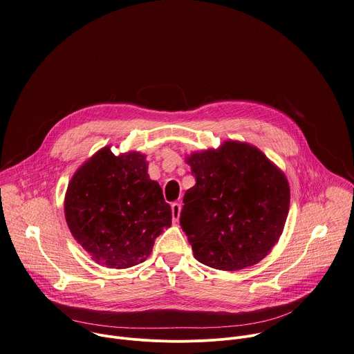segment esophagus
Segmentation results:
<instances>
[{
  "label": "esophagus",
  "mask_w": 354,
  "mask_h": 354,
  "mask_svg": "<svg viewBox=\"0 0 354 354\" xmlns=\"http://www.w3.org/2000/svg\"><path fill=\"white\" fill-rule=\"evenodd\" d=\"M180 212H181V203H178V202L171 203V216H173V221H178V218H180Z\"/></svg>",
  "instance_id": "34e87169"
}]
</instances>
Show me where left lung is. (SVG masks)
Segmentation results:
<instances>
[{"label": "left lung", "mask_w": 354, "mask_h": 354, "mask_svg": "<svg viewBox=\"0 0 354 354\" xmlns=\"http://www.w3.org/2000/svg\"><path fill=\"white\" fill-rule=\"evenodd\" d=\"M196 184L184 195L181 228L205 266L235 271L264 259L289 212L283 171L260 149L224 141L185 158Z\"/></svg>", "instance_id": "8db88e82"}]
</instances>
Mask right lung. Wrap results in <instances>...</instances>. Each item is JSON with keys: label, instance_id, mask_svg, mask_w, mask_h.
<instances>
[{"label": "right lung", "instance_id": "obj_1", "mask_svg": "<svg viewBox=\"0 0 354 354\" xmlns=\"http://www.w3.org/2000/svg\"><path fill=\"white\" fill-rule=\"evenodd\" d=\"M64 207L73 238L109 268L147 260L156 236L171 225L170 205L149 178L147 156L137 151L116 156L109 145L76 170Z\"/></svg>", "mask_w": 354, "mask_h": 354}]
</instances>
